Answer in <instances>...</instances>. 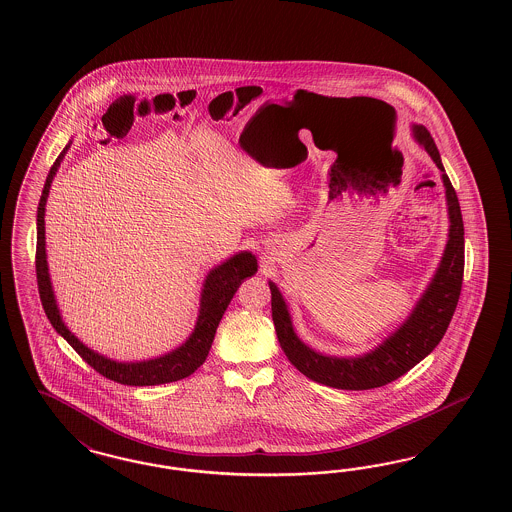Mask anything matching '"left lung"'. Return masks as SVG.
Returning a JSON list of instances; mask_svg holds the SVG:
<instances>
[{
	"instance_id": "1",
	"label": "left lung",
	"mask_w": 512,
	"mask_h": 512,
	"mask_svg": "<svg viewBox=\"0 0 512 512\" xmlns=\"http://www.w3.org/2000/svg\"><path fill=\"white\" fill-rule=\"evenodd\" d=\"M410 134L412 140L422 147L441 170L450 225L437 270L405 321L369 352L346 357L321 353L300 340L280 287L268 280L272 293V319L283 352L297 367V371L329 388L361 391L380 388L397 380L437 348L458 306L465 263L463 219L458 194L444 172L439 149L429 130L423 124L414 123L410 124Z\"/></svg>"
}]
</instances>
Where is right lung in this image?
I'll list each match as a JSON object with an SVG mask.
<instances>
[{
  "label": "right lung",
  "mask_w": 512,
  "mask_h": 512,
  "mask_svg": "<svg viewBox=\"0 0 512 512\" xmlns=\"http://www.w3.org/2000/svg\"><path fill=\"white\" fill-rule=\"evenodd\" d=\"M71 140L64 147V151L58 155L53 164L43 193L37 206V249L36 272L37 285H39V297L47 318L51 321L54 331L70 344L75 352L79 353L90 367L109 380L124 384V386H159L168 382H177L181 378H187L193 374L208 357L213 344V336L219 327V321L223 318L225 310L229 308L230 300L238 287L246 278H251L257 272V257L251 251H238L236 255L223 261L221 265L213 266L204 278L202 291H200V306H198V318L194 323L193 333L189 338L177 346L176 350L164 353L153 359L143 361H117L107 355L94 352L87 344H83L77 336L71 333L64 318L60 314L56 295H54L53 282L49 274L47 263V242H45V206L51 193V183L54 176L70 149Z\"/></svg>",
  "instance_id": "obj_1"
}]
</instances>
